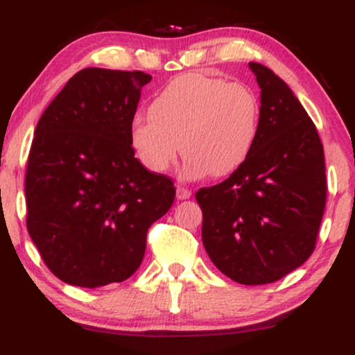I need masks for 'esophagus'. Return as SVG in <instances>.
Instances as JSON below:
<instances>
[{
    "instance_id": "34e87169",
    "label": "esophagus",
    "mask_w": 355,
    "mask_h": 355,
    "mask_svg": "<svg viewBox=\"0 0 355 355\" xmlns=\"http://www.w3.org/2000/svg\"><path fill=\"white\" fill-rule=\"evenodd\" d=\"M191 197V190L187 189V187L178 185L177 187V198L178 200H187V198Z\"/></svg>"
}]
</instances>
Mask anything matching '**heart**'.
Masks as SVG:
<instances>
[{"mask_svg": "<svg viewBox=\"0 0 355 355\" xmlns=\"http://www.w3.org/2000/svg\"><path fill=\"white\" fill-rule=\"evenodd\" d=\"M259 123V98L245 85L185 73L157 93L148 118L133 120L130 144L153 173L168 172L183 152L187 178H222L250 157Z\"/></svg>", "mask_w": 355, "mask_h": 355, "instance_id": "obj_1", "label": "heart"}]
</instances>
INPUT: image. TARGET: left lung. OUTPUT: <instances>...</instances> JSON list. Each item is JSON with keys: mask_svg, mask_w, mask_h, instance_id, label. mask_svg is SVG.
<instances>
[{"mask_svg": "<svg viewBox=\"0 0 355 355\" xmlns=\"http://www.w3.org/2000/svg\"><path fill=\"white\" fill-rule=\"evenodd\" d=\"M260 87L250 157L218 185L195 193L202 242L222 274L243 285L282 279L311 257L325 209L324 146L288 85L248 63Z\"/></svg>", "mask_w": 355, "mask_h": 355, "instance_id": "8db88e82", "label": "left lung"}]
</instances>
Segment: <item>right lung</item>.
Here are the masks:
<instances>
[{"label": "right lung", "mask_w": 355, "mask_h": 355, "mask_svg": "<svg viewBox=\"0 0 355 355\" xmlns=\"http://www.w3.org/2000/svg\"><path fill=\"white\" fill-rule=\"evenodd\" d=\"M150 80L144 71L85 68L36 125L24 183L26 227L63 282L95 288L132 277L150 225L172 207L173 182L148 172L130 144Z\"/></svg>", "instance_id": "add662e5"}]
</instances>
